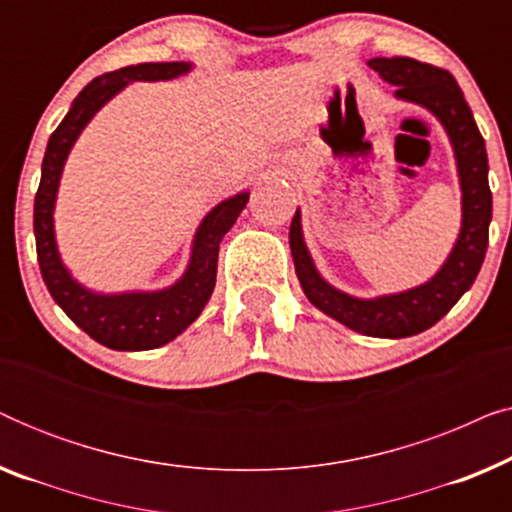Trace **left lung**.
Returning a JSON list of instances; mask_svg holds the SVG:
<instances>
[{"mask_svg": "<svg viewBox=\"0 0 512 512\" xmlns=\"http://www.w3.org/2000/svg\"><path fill=\"white\" fill-rule=\"evenodd\" d=\"M368 67L396 86L398 100L431 111L450 137L461 184V230L436 275L415 289L377 298H356L335 289L314 268L300 228V209L289 228L296 275L307 300L321 312L370 338H408L431 328L471 289L485 261L492 221L487 149L464 93L447 69L412 58H373Z\"/></svg>", "mask_w": 512, "mask_h": 512, "instance_id": "left-lung-1", "label": "left lung"}]
</instances>
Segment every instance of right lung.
<instances>
[{
  "label": "right lung",
  "mask_w": 512,
  "mask_h": 512,
  "mask_svg": "<svg viewBox=\"0 0 512 512\" xmlns=\"http://www.w3.org/2000/svg\"><path fill=\"white\" fill-rule=\"evenodd\" d=\"M191 62H142L97 76L81 90L72 109L48 139L41 181L34 198V237L41 277L62 312L83 328L90 338L118 352H144L163 347L184 333L205 310L216 284V261L223 235L233 228L247 205L249 193L242 191L223 200L195 230L191 261L184 275L163 291L95 293L69 275L55 242L53 209L58 198L62 167L83 128L111 97L132 81H170L191 72Z\"/></svg>",
  "instance_id": "add662e5"
}]
</instances>
